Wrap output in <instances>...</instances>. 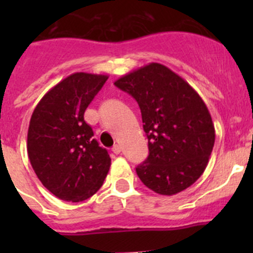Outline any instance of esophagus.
Wrapping results in <instances>:
<instances>
[{
  "label": "esophagus",
  "instance_id": "34e87169",
  "mask_svg": "<svg viewBox=\"0 0 253 253\" xmlns=\"http://www.w3.org/2000/svg\"><path fill=\"white\" fill-rule=\"evenodd\" d=\"M112 152H114L115 154H120V153H121V147H120L119 144H115L114 147H112Z\"/></svg>",
  "mask_w": 253,
  "mask_h": 253
}]
</instances>
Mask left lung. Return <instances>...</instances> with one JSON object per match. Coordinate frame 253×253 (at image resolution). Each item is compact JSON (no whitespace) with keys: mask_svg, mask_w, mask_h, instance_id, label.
Listing matches in <instances>:
<instances>
[{"mask_svg":"<svg viewBox=\"0 0 253 253\" xmlns=\"http://www.w3.org/2000/svg\"><path fill=\"white\" fill-rule=\"evenodd\" d=\"M142 112L149 155L136 168L154 192L172 196L205 172L215 141L211 116L197 91L167 66L152 62L115 82Z\"/></svg>","mask_w":253,"mask_h":253,"instance_id":"left-lung-1","label":"left lung"}]
</instances>
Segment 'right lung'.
Listing matches in <instances>:
<instances>
[{"instance_id":"right-lung-1","label":"right lung","mask_w":253,"mask_h":253,"mask_svg":"<svg viewBox=\"0 0 253 253\" xmlns=\"http://www.w3.org/2000/svg\"><path fill=\"white\" fill-rule=\"evenodd\" d=\"M109 76L77 72L56 84L38 103L28 128V157L52 195L82 202L103 186L111 165L105 148L93 139L84 111Z\"/></svg>"}]
</instances>
